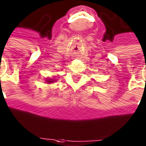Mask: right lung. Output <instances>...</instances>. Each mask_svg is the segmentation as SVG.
Segmentation results:
<instances>
[{"instance_id": "right-lung-1", "label": "right lung", "mask_w": 146, "mask_h": 146, "mask_svg": "<svg viewBox=\"0 0 146 146\" xmlns=\"http://www.w3.org/2000/svg\"><path fill=\"white\" fill-rule=\"evenodd\" d=\"M46 81H47V82H48V83H52V82H53L54 80H46Z\"/></svg>"}]
</instances>
